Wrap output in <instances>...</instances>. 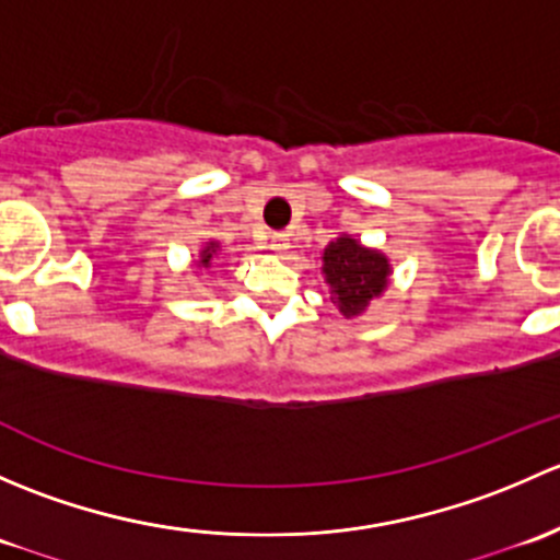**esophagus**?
<instances>
[{"mask_svg": "<svg viewBox=\"0 0 560 560\" xmlns=\"http://www.w3.org/2000/svg\"><path fill=\"white\" fill-rule=\"evenodd\" d=\"M270 248H273L276 254H284L287 248H290V238H287L284 233H273L270 235Z\"/></svg>", "mask_w": 560, "mask_h": 560, "instance_id": "34e87169", "label": "esophagus"}]
</instances>
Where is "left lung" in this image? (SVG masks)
Returning <instances> with one entry per match:
<instances>
[{"instance_id": "left-lung-1", "label": "left lung", "mask_w": 560, "mask_h": 560, "mask_svg": "<svg viewBox=\"0 0 560 560\" xmlns=\"http://www.w3.org/2000/svg\"><path fill=\"white\" fill-rule=\"evenodd\" d=\"M322 273L330 287V301L347 319H352L387 290L389 259L376 248L341 235L330 241L322 254Z\"/></svg>"}]
</instances>
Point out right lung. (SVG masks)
<instances>
[{
    "mask_svg": "<svg viewBox=\"0 0 560 560\" xmlns=\"http://www.w3.org/2000/svg\"><path fill=\"white\" fill-rule=\"evenodd\" d=\"M217 252H219L217 241H208V244L200 248V259H197V265H200V268H211V259L217 257Z\"/></svg>",
    "mask_w": 560,
    "mask_h": 560,
    "instance_id": "add662e5",
    "label": "right lung"
}]
</instances>
